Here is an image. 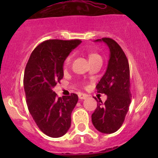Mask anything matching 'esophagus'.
Returning a JSON list of instances; mask_svg holds the SVG:
<instances>
[{
  "mask_svg": "<svg viewBox=\"0 0 158 158\" xmlns=\"http://www.w3.org/2000/svg\"><path fill=\"white\" fill-rule=\"evenodd\" d=\"M78 97H79V99H81V100H85V99L88 97V95L81 93L78 94Z\"/></svg>",
  "mask_w": 158,
  "mask_h": 158,
  "instance_id": "1",
  "label": "esophagus"
}]
</instances>
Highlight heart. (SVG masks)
Returning <instances> with one entry per match:
<instances>
[{
	"mask_svg": "<svg viewBox=\"0 0 158 158\" xmlns=\"http://www.w3.org/2000/svg\"><path fill=\"white\" fill-rule=\"evenodd\" d=\"M101 58V57H100L98 54H96V53H92V54H89V61H90V60L95 59V58ZM70 61H71V56L69 55V56L67 57L66 59L65 60V65H69Z\"/></svg>",
	"mask_w": 158,
	"mask_h": 158,
	"instance_id": "1",
	"label": "heart"
}]
</instances>
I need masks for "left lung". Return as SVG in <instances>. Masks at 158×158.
<instances>
[{"label":"left lung","instance_id":"left-lung-1","mask_svg":"<svg viewBox=\"0 0 158 158\" xmlns=\"http://www.w3.org/2000/svg\"><path fill=\"white\" fill-rule=\"evenodd\" d=\"M96 41H103L108 46L110 58L107 70L96 87L97 93L107 95V100L104 104L101 100H97L92 122L101 133L111 134L123 125L131 102L129 63L125 53L115 40L102 38Z\"/></svg>","mask_w":158,"mask_h":158}]
</instances>
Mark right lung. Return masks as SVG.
Here are the masks:
<instances>
[{
    "instance_id": "right-lung-1",
    "label": "right lung",
    "mask_w": 158,
    "mask_h": 158,
    "mask_svg": "<svg viewBox=\"0 0 158 158\" xmlns=\"http://www.w3.org/2000/svg\"><path fill=\"white\" fill-rule=\"evenodd\" d=\"M81 43L46 40L32 51L25 67L23 87L29 112L40 131L51 138L62 136L70 127L77 95L58 97L52 89L63 77L65 58Z\"/></svg>"
}]
</instances>
